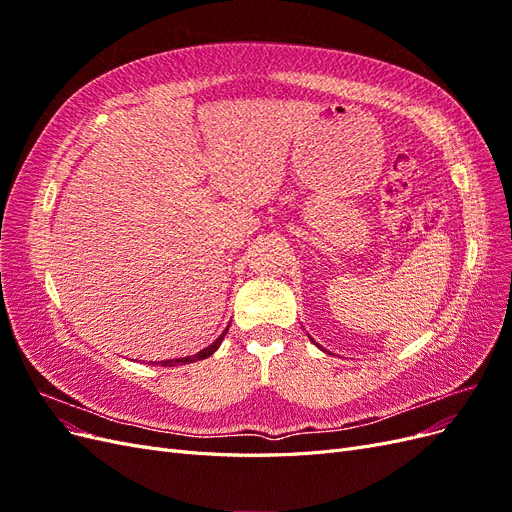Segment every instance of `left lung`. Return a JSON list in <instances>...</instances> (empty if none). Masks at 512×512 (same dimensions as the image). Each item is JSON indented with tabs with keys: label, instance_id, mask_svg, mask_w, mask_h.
I'll use <instances>...</instances> for the list:
<instances>
[{
	"label": "left lung",
	"instance_id": "1",
	"mask_svg": "<svg viewBox=\"0 0 512 512\" xmlns=\"http://www.w3.org/2000/svg\"><path fill=\"white\" fill-rule=\"evenodd\" d=\"M312 342H314V339H312ZM314 344H316V342H314Z\"/></svg>",
	"mask_w": 512,
	"mask_h": 512
}]
</instances>
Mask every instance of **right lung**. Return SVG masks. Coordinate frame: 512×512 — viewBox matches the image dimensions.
I'll return each instance as SVG.
<instances>
[{
	"label": "right lung",
	"mask_w": 512,
	"mask_h": 512,
	"mask_svg": "<svg viewBox=\"0 0 512 512\" xmlns=\"http://www.w3.org/2000/svg\"><path fill=\"white\" fill-rule=\"evenodd\" d=\"M226 331H228V327H226V329H224V333H222L218 339H215V342H213L211 346H207L205 350H200V352H196V354H192V356H183V359L160 361V365H162V367H175V365H188V363H196V361H203V359H207V356H211L215 350L220 348V344H222V339H224Z\"/></svg>",
	"instance_id": "obj_1"
}]
</instances>
